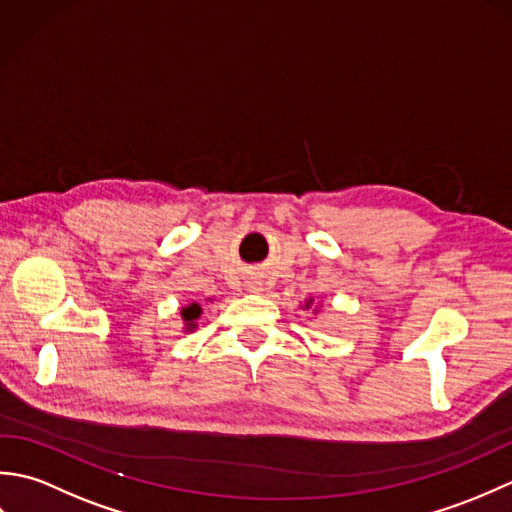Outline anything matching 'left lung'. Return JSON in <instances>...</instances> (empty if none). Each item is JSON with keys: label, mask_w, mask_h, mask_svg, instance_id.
I'll list each match as a JSON object with an SVG mask.
<instances>
[{"label": "left lung", "mask_w": 512, "mask_h": 512, "mask_svg": "<svg viewBox=\"0 0 512 512\" xmlns=\"http://www.w3.org/2000/svg\"><path fill=\"white\" fill-rule=\"evenodd\" d=\"M312 303H314V299H312V297H310V299H306V303H303V308H306V310H310V308H312ZM319 308H321V306H317V308H314V312H319Z\"/></svg>", "instance_id": "8db88e82"}]
</instances>
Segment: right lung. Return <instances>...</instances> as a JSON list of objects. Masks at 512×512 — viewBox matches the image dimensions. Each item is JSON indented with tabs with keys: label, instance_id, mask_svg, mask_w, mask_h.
<instances>
[{
	"label": "right lung",
	"instance_id": "1",
	"mask_svg": "<svg viewBox=\"0 0 512 512\" xmlns=\"http://www.w3.org/2000/svg\"><path fill=\"white\" fill-rule=\"evenodd\" d=\"M180 317H182V323H184V332H193L195 328H198V319L202 317V306L198 301H191L187 303V306L180 308Z\"/></svg>",
	"mask_w": 512,
	"mask_h": 512
}]
</instances>
